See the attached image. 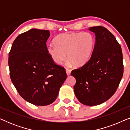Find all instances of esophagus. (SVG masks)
I'll use <instances>...</instances> for the list:
<instances>
[{"label":"esophagus","instance_id":"1","mask_svg":"<svg viewBox=\"0 0 130 130\" xmlns=\"http://www.w3.org/2000/svg\"><path fill=\"white\" fill-rule=\"evenodd\" d=\"M66 73L68 76H69L70 74V73H71V70L69 69H66Z\"/></svg>","mask_w":130,"mask_h":130}]
</instances>
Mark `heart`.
Wrapping results in <instances>:
<instances>
[{"mask_svg":"<svg viewBox=\"0 0 130 130\" xmlns=\"http://www.w3.org/2000/svg\"><path fill=\"white\" fill-rule=\"evenodd\" d=\"M54 44L47 46V52L57 64H61L67 57L68 64H74L76 67H82L91 58L95 48L96 40L89 32L64 33L54 38Z\"/></svg>","mask_w":130,"mask_h":130,"instance_id":"heart-1","label":"heart"}]
</instances>
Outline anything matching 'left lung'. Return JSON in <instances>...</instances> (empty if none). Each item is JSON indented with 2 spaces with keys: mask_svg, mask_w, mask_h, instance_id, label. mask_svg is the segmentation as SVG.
<instances>
[{
  "mask_svg": "<svg viewBox=\"0 0 130 130\" xmlns=\"http://www.w3.org/2000/svg\"><path fill=\"white\" fill-rule=\"evenodd\" d=\"M96 42L91 58L80 68L73 70L74 91L85 105L95 106L108 100L116 92L123 75L121 47L115 37L102 26L89 28Z\"/></svg>",
  "mask_w": 130,
  "mask_h": 130,
  "instance_id": "left-lung-1",
  "label": "left lung"
}]
</instances>
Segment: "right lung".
Here are the masks:
<instances>
[{"label": "right lung", "instance_id": "1", "mask_svg": "<svg viewBox=\"0 0 130 130\" xmlns=\"http://www.w3.org/2000/svg\"><path fill=\"white\" fill-rule=\"evenodd\" d=\"M48 30L31 29L19 35L9 54L10 77L21 96L37 106L56 100L67 74L47 50Z\"/></svg>", "mask_w": 130, "mask_h": 130}]
</instances>
